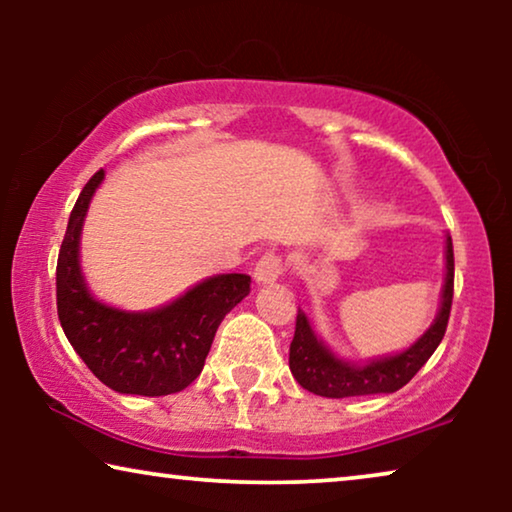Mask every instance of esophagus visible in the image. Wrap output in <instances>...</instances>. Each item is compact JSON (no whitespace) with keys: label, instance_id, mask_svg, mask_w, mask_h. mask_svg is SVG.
<instances>
[{"label":"esophagus","instance_id":"obj_1","mask_svg":"<svg viewBox=\"0 0 512 512\" xmlns=\"http://www.w3.org/2000/svg\"><path fill=\"white\" fill-rule=\"evenodd\" d=\"M284 272V261L277 251H265V254L258 258L256 268H254V279L258 284H270L279 279V275Z\"/></svg>","mask_w":512,"mask_h":512}]
</instances>
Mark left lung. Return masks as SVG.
I'll return each instance as SVG.
<instances>
[{
    "label": "left lung",
    "instance_id": "left-lung-1",
    "mask_svg": "<svg viewBox=\"0 0 512 512\" xmlns=\"http://www.w3.org/2000/svg\"><path fill=\"white\" fill-rule=\"evenodd\" d=\"M445 270L440 312L429 331L405 352L375 359L366 366L340 361L338 356L328 352L324 342L314 335L305 312L298 310L296 333H293L289 349V368L300 387L326 398L394 394V391L405 387L417 375V370L431 359V354L436 352L445 335L447 321H450L454 296V249L450 235H447L445 242Z\"/></svg>",
    "mask_w": 512,
    "mask_h": 512
}]
</instances>
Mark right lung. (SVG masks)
I'll list each match as a JSON object with an SVG mask.
<instances>
[{"label": "right lung", "mask_w": 512, "mask_h": 512, "mask_svg": "<svg viewBox=\"0 0 512 512\" xmlns=\"http://www.w3.org/2000/svg\"><path fill=\"white\" fill-rule=\"evenodd\" d=\"M95 172L69 214L58 254V319L69 345L93 375L118 394L167 396L202 373L216 328L249 293V275L209 277L174 303L151 312H123L90 296L79 265L81 226L102 184Z\"/></svg>", "instance_id": "1"}]
</instances>
